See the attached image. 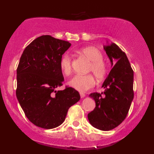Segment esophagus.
Instances as JSON below:
<instances>
[{"label": "esophagus", "instance_id": "34e87169", "mask_svg": "<svg viewBox=\"0 0 154 154\" xmlns=\"http://www.w3.org/2000/svg\"><path fill=\"white\" fill-rule=\"evenodd\" d=\"M79 95H80L81 98H84L85 95V94L84 93H82V92H80V93H79Z\"/></svg>", "mask_w": 154, "mask_h": 154}]
</instances>
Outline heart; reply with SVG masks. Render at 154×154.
<instances>
[{
    "label": "heart",
    "mask_w": 154,
    "mask_h": 154,
    "mask_svg": "<svg viewBox=\"0 0 154 154\" xmlns=\"http://www.w3.org/2000/svg\"><path fill=\"white\" fill-rule=\"evenodd\" d=\"M79 55L85 57L91 61L87 72H91L98 81H103L108 73V65L103 61L101 51L95 47L89 46L81 48ZM60 69L64 75L69 76L72 72V60L69 56L64 55L60 60ZM70 87L79 91H85L95 85V79L93 75H75L68 82Z\"/></svg>",
    "instance_id": "1"
}]
</instances>
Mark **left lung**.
I'll return each mask as SVG.
<instances>
[{"mask_svg":"<svg viewBox=\"0 0 154 154\" xmlns=\"http://www.w3.org/2000/svg\"><path fill=\"white\" fill-rule=\"evenodd\" d=\"M113 68L104 81L101 94L90 95L95 108L88 114L90 123L103 131L113 130L126 118L134 98L133 70L126 54L115 43L104 46Z\"/></svg>","mask_w":154,"mask_h":154,"instance_id":"obj_1","label":"left lung"}]
</instances>
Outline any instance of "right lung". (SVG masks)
<instances>
[{"mask_svg":"<svg viewBox=\"0 0 154 154\" xmlns=\"http://www.w3.org/2000/svg\"><path fill=\"white\" fill-rule=\"evenodd\" d=\"M71 43L51 35H42L23 51L17 69L16 95L27 119L39 128L59 126L67 111L80 99L75 89L63 85L60 60Z\"/></svg>","mask_w":154,"mask_h":154,"instance_id":"right-lung-1","label":"right lung"}]
</instances>
